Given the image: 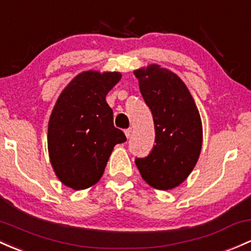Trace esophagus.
<instances>
[{"label":"esophagus","mask_w":251,"mask_h":251,"mask_svg":"<svg viewBox=\"0 0 251 251\" xmlns=\"http://www.w3.org/2000/svg\"><path fill=\"white\" fill-rule=\"evenodd\" d=\"M131 133H132V128H127V130H125V136L127 137V138H130Z\"/></svg>","instance_id":"esophagus-1"}]
</instances>
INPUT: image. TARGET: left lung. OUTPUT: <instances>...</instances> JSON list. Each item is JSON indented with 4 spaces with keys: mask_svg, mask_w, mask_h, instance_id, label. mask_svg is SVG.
Masks as SVG:
<instances>
[{
    "mask_svg": "<svg viewBox=\"0 0 251 251\" xmlns=\"http://www.w3.org/2000/svg\"><path fill=\"white\" fill-rule=\"evenodd\" d=\"M133 74L152 113L156 133L150 155L134 162L149 186L159 191L173 189L188 177L199 159L201 118L187 85L173 71L150 64Z\"/></svg>",
    "mask_w": 251,
    "mask_h": 251,
    "instance_id": "obj_1",
    "label": "left lung"
}]
</instances>
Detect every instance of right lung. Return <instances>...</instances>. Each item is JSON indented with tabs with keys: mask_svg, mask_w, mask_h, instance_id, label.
Segmentation results:
<instances>
[{
	"mask_svg": "<svg viewBox=\"0 0 251 251\" xmlns=\"http://www.w3.org/2000/svg\"><path fill=\"white\" fill-rule=\"evenodd\" d=\"M120 73L83 71L60 93L49 120L48 149L57 177L81 191L103 175L113 149L126 142L113 125L106 95L120 81Z\"/></svg>",
	"mask_w": 251,
	"mask_h": 251,
	"instance_id": "right-lung-1",
	"label": "right lung"
}]
</instances>
